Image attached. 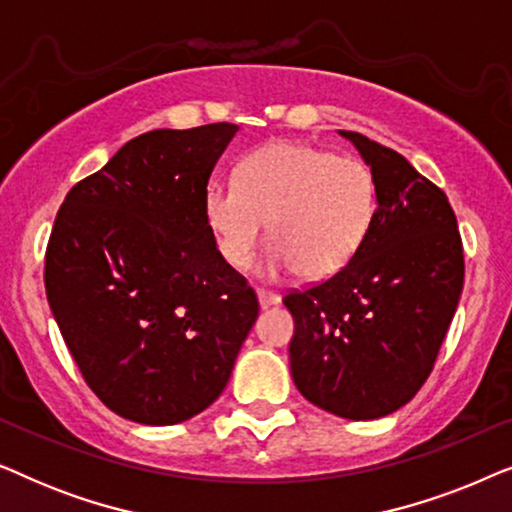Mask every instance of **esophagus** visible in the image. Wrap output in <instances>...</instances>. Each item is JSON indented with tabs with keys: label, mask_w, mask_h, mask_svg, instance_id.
<instances>
[{
	"label": "esophagus",
	"mask_w": 512,
	"mask_h": 512,
	"mask_svg": "<svg viewBox=\"0 0 512 512\" xmlns=\"http://www.w3.org/2000/svg\"><path fill=\"white\" fill-rule=\"evenodd\" d=\"M256 296H258V303H261L263 310H265V307H270V305H277V303H279V296H277L275 291L258 289V291H256Z\"/></svg>",
	"instance_id": "1"
}]
</instances>
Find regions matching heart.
<instances>
[{
  "instance_id": "1",
  "label": "heart",
  "mask_w": 512,
  "mask_h": 512,
  "mask_svg": "<svg viewBox=\"0 0 512 512\" xmlns=\"http://www.w3.org/2000/svg\"><path fill=\"white\" fill-rule=\"evenodd\" d=\"M377 214V179L368 163L303 142L263 146L242 160L237 181H212L205 219L230 268H247L272 240L261 275H338L366 242Z\"/></svg>"
}]
</instances>
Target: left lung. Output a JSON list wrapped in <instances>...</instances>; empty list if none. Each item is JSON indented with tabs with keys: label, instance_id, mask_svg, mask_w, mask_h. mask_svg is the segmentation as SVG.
Returning <instances> with one entry per match:
<instances>
[{
	"label": "left lung",
	"instance_id": "obj_1",
	"mask_svg": "<svg viewBox=\"0 0 512 512\" xmlns=\"http://www.w3.org/2000/svg\"><path fill=\"white\" fill-rule=\"evenodd\" d=\"M377 179V214L338 275L293 289L291 375L300 394L345 419H377L429 380L464 286V247L450 200L401 153L359 132Z\"/></svg>",
	"mask_w": 512,
	"mask_h": 512
}]
</instances>
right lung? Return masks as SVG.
Masks as SVG:
<instances>
[{
  "instance_id": "add662e5",
  "label": "right lung",
  "mask_w": 512,
  "mask_h": 512,
  "mask_svg": "<svg viewBox=\"0 0 512 512\" xmlns=\"http://www.w3.org/2000/svg\"><path fill=\"white\" fill-rule=\"evenodd\" d=\"M235 132L209 123L130 139L55 216L48 305L93 394L132 422L170 426L212 405L258 317L205 219Z\"/></svg>"
}]
</instances>
